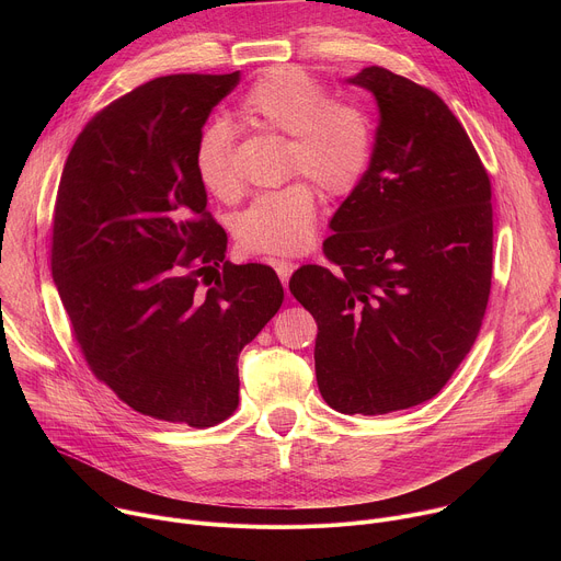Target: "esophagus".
I'll use <instances>...</instances> for the list:
<instances>
[{
    "instance_id": "34e87169",
    "label": "esophagus",
    "mask_w": 561,
    "mask_h": 561,
    "mask_svg": "<svg viewBox=\"0 0 561 561\" xmlns=\"http://www.w3.org/2000/svg\"><path fill=\"white\" fill-rule=\"evenodd\" d=\"M271 264L275 266V271H277V275H279L282 284L286 286V284H288V279H290V275H293V271H295V264H293V262H288V260H273Z\"/></svg>"
}]
</instances>
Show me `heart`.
I'll return each mask as SVG.
<instances>
[{"label":"heart","instance_id":"heart-1","mask_svg":"<svg viewBox=\"0 0 561 561\" xmlns=\"http://www.w3.org/2000/svg\"><path fill=\"white\" fill-rule=\"evenodd\" d=\"M239 115L260 128L290 137L288 171L312 180L331 197L355 191L370 162L366 115L346 102L329 100L327 89L293 66L266 70L239 102ZM202 186L219 199L237 188L232 135L226 124L204 128L195 148ZM317 197L306 182L260 195L237 219V239L249 253L288 255L301 251L314 228Z\"/></svg>","mask_w":561,"mask_h":561}]
</instances>
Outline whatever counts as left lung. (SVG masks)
Instances as JSON below:
<instances>
[{"label":"left lung","instance_id":"1","mask_svg":"<svg viewBox=\"0 0 561 561\" xmlns=\"http://www.w3.org/2000/svg\"><path fill=\"white\" fill-rule=\"evenodd\" d=\"M368 171L331 219L324 255L293 297L317 322L314 373L327 404L386 415L435 397L477 340L493 277L491 180L439 95L381 66Z\"/></svg>","mask_w":561,"mask_h":561}]
</instances>
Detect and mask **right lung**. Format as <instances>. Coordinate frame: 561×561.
<instances>
[{"instance_id": "right-lung-1", "label": "right lung", "mask_w": 561, "mask_h": 561, "mask_svg": "<svg viewBox=\"0 0 561 561\" xmlns=\"http://www.w3.org/2000/svg\"><path fill=\"white\" fill-rule=\"evenodd\" d=\"M228 75H169L100 111L64 164L50 268L93 375L133 411L208 428L239 404L237 357L284 301L271 266L226 262L195 148Z\"/></svg>"}]
</instances>
